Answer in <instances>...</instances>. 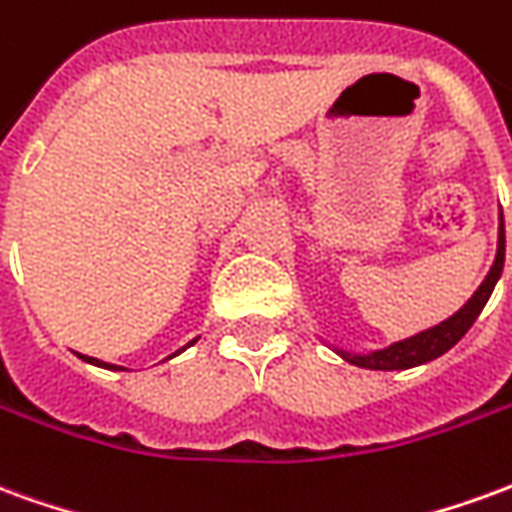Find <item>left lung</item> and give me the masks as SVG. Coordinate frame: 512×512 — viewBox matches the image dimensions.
<instances>
[{
	"mask_svg": "<svg viewBox=\"0 0 512 512\" xmlns=\"http://www.w3.org/2000/svg\"><path fill=\"white\" fill-rule=\"evenodd\" d=\"M502 266H505V219L499 224V246H496V260L488 277L483 279V285L474 290V296L461 310L455 312L452 318L441 321L439 326L433 329H425V332L414 334L408 340H400V343H392L384 351H373V354H348V351H337L343 356L345 362H351L356 367H365V370H408V367L425 365L436 356L447 354L452 345L461 340L463 334L472 329V323L477 321V315L483 312L485 301L494 290L496 279L502 274Z\"/></svg>",
	"mask_w": 512,
	"mask_h": 512,
	"instance_id": "1",
	"label": "left lung"
}]
</instances>
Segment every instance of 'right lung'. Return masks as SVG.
<instances>
[{
    "label": "right lung",
    "mask_w": 512,
    "mask_h": 512,
    "mask_svg": "<svg viewBox=\"0 0 512 512\" xmlns=\"http://www.w3.org/2000/svg\"><path fill=\"white\" fill-rule=\"evenodd\" d=\"M82 356V354H79ZM84 362H90V365H98V367H112V370H123V367H117V365H106V362H98V359H93V356H82Z\"/></svg>",
    "instance_id": "add662e5"
}]
</instances>
